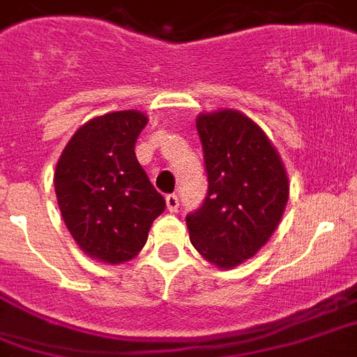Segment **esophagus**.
Here are the masks:
<instances>
[{
  "label": "esophagus",
  "mask_w": 357,
  "mask_h": 357,
  "mask_svg": "<svg viewBox=\"0 0 357 357\" xmlns=\"http://www.w3.org/2000/svg\"><path fill=\"white\" fill-rule=\"evenodd\" d=\"M167 208H168V211H178V208H179V198H178V195H168L167 197Z\"/></svg>",
  "instance_id": "34e87169"
}]
</instances>
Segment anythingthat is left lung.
I'll use <instances>...</instances> for the list:
<instances>
[{"mask_svg":"<svg viewBox=\"0 0 357 357\" xmlns=\"http://www.w3.org/2000/svg\"><path fill=\"white\" fill-rule=\"evenodd\" d=\"M197 130L208 197L185 219L190 243L217 268H236L279 227L288 202L287 170L266 132L238 110L200 114Z\"/></svg>","mask_w":357,"mask_h":357,"instance_id":"8db88e82","label":"left lung"}]
</instances>
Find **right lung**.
Masks as SVG:
<instances>
[{
  "label": "right lung",
  "mask_w": 357,
  "mask_h": 357,
  "mask_svg": "<svg viewBox=\"0 0 357 357\" xmlns=\"http://www.w3.org/2000/svg\"><path fill=\"white\" fill-rule=\"evenodd\" d=\"M146 123L138 110L89 119L58 160L54 187L61 217L78 247L99 262L135 258L167 208L135 153Z\"/></svg>",
  "instance_id": "obj_1"
}]
</instances>
